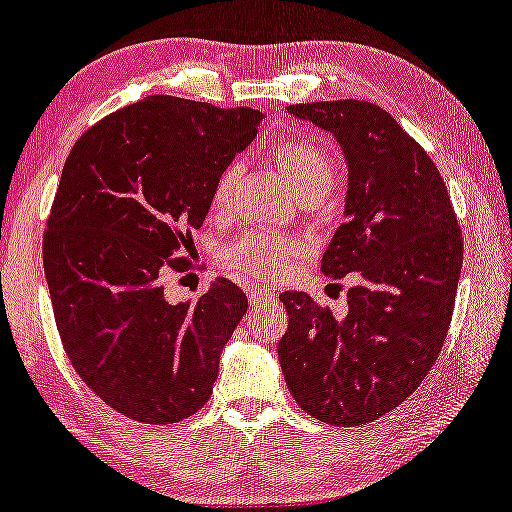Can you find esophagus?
I'll return each instance as SVG.
<instances>
[{
	"label": "esophagus",
	"instance_id": "1",
	"mask_svg": "<svg viewBox=\"0 0 512 512\" xmlns=\"http://www.w3.org/2000/svg\"><path fill=\"white\" fill-rule=\"evenodd\" d=\"M247 299H250L252 306H262V303L272 301L274 294L269 289H265V286L250 284V286H247Z\"/></svg>",
	"mask_w": 512,
	"mask_h": 512
}]
</instances>
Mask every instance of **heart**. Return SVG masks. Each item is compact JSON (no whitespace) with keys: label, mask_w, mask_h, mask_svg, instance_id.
Instances as JSON below:
<instances>
[{"label":"heart","mask_w":512,"mask_h":512,"mask_svg":"<svg viewBox=\"0 0 512 512\" xmlns=\"http://www.w3.org/2000/svg\"><path fill=\"white\" fill-rule=\"evenodd\" d=\"M272 162L282 174L284 184L296 196L325 194L333 184V157L325 148L311 140H286L272 150ZM235 170H228L218 179L216 204H223L233 189ZM308 240L294 235L247 230L221 250V265L238 277L250 279H282L294 269V262L308 255Z\"/></svg>","instance_id":"heart-1"}]
</instances>
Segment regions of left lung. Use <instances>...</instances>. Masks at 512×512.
<instances>
[{
	"instance_id": "1",
	"label": "left lung",
	"mask_w": 512,
	"mask_h": 512,
	"mask_svg": "<svg viewBox=\"0 0 512 512\" xmlns=\"http://www.w3.org/2000/svg\"><path fill=\"white\" fill-rule=\"evenodd\" d=\"M340 143L350 172L345 223L323 269L357 272L345 318L303 291H284L289 328L279 362L296 403L342 428L401 406L430 372L447 338L464 243L445 179L430 155L372 101L286 106Z\"/></svg>"
}]
</instances>
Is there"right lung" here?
I'll return each mask as SVG.
<instances>
[{
    "label": "right lung",
    "instance_id": "add662e5",
    "mask_svg": "<svg viewBox=\"0 0 512 512\" xmlns=\"http://www.w3.org/2000/svg\"><path fill=\"white\" fill-rule=\"evenodd\" d=\"M262 114L155 94L82 133L43 235L55 325L75 372L109 408L148 425L209 401L247 296L218 277L199 301L167 303L162 277L187 272L192 230Z\"/></svg>",
    "mask_w": 512,
    "mask_h": 512
}]
</instances>
